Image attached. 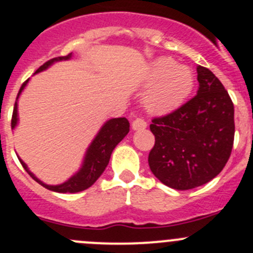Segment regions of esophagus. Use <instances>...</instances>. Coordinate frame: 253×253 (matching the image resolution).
<instances>
[{"instance_id":"34e87169","label":"esophagus","mask_w":253,"mask_h":253,"mask_svg":"<svg viewBox=\"0 0 253 253\" xmlns=\"http://www.w3.org/2000/svg\"><path fill=\"white\" fill-rule=\"evenodd\" d=\"M147 126L146 122L141 118H135L131 123V127L134 130H142Z\"/></svg>"}]
</instances>
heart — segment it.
<instances>
[{
  "instance_id": "1",
  "label": "heart",
  "mask_w": 253,
  "mask_h": 253,
  "mask_svg": "<svg viewBox=\"0 0 253 253\" xmlns=\"http://www.w3.org/2000/svg\"><path fill=\"white\" fill-rule=\"evenodd\" d=\"M151 84L144 97L147 111L154 114H167L186 102L194 86L191 69L177 65L169 57H160L149 67L146 77Z\"/></svg>"
}]
</instances>
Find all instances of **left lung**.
Instances as JSON below:
<instances>
[{"mask_svg": "<svg viewBox=\"0 0 253 253\" xmlns=\"http://www.w3.org/2000/svg\"><path fill=\"white\" fill-rule=\"evenodd\" d=\"M197 74L196 96L150 124L155 135L150 169L178 191L203 186L216 177L234 145V104L229 93L209 69L198 66Z\"/></svg>", "mask_w": 253, "mask_h": 253, "instance_id": "obj_1", "label": "left lung"}]
</instances>
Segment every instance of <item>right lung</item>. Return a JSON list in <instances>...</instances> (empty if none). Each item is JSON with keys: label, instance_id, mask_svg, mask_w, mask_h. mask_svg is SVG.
Returning <instances> with one entry per match:
<instances>
[{"label": "right lung", "instance_id": "add662e5", "mask_svg": "<svg viewBox=\"0 0 253 253\" xmlns=\"http://www.w3.org/2000/svg\"><path fill=\"white\" fill-rule=\"evenodd\" d=\"M71 56L72 54H69L66 55V56H59L55 57V59L49 60V61L45 62L44 65H42V66L37 70L36 74L46 70L47 67H49L50 65L54 64V62L61 61V60H69L71 59ZM28 81L29 79L22 84L21 89H19L18 94H17V101H18L19 94L22 93V91H23L24 87L27 86ZM17 101L16 103H14L13 114H12V129L16 127L17 122H18ZM129 122H127L126 118H113L109 119L108 122H106V123L103 124V126L101 127V130L98 131V134L96 135L93 141L91 142L88 149H87L81 169H80L74 176L70 177L66 182H64V183L61 184L50 186V184L44 183V182H42L41 179L37 178V177L29 171L28 166H27L21 159H19V161H21L24 169L28 172L29 176H31L34 181L38 182L39 184H42V187L49 189V191L57 192V193H77V192H81L89 188V187L99 178V176L103 173L107 165H108L109 159H111V155L112 152H113L114 147L126 137V135L129 132Z\"/></svg>", "mask_w": 253, "mask_h": 253}]
</instances>
